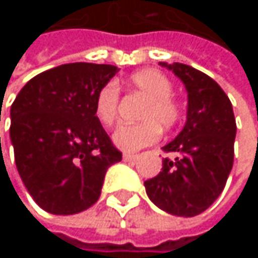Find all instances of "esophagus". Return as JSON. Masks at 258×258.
Returning a JSON list of instances; mask_svg holds the SVG:
<instances>
[{"label": "esophagus", "mask_w": 258, "mask_h": 258, "mask_svg": "<svg viewBox=\"0 0 258 258\" xmlns=\"http://www.w3.org/2000/svg\"><path fill=\"white\" fill-rule=\"evenodd\" d=\"M122 158H124V161H133V160H136V155H134V154L125 152V154L122 155Z\"/></svg>", "instance_id": "1"}]
</instances>
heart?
<instances>
[{"label":"heart","instance_id":"1","mask_svg":"<svg viewBox=\"0 0 258 258\" xmlns=\"http://www.w3.org/2000/svg\"><path fill=\"white\" fill-rule=\"evenodd\" d=\"M131 89L146 97L140 109L137 124H122L113 131V143L127 152H136L155 143L161 128L172 130L180 121L182 109L179 101L172 95L173 83L158 70L146 69L133 73L127 82ZM119 86L109 82L95 97V116L104 125H112L118 116Z\"/></svg>","mask_w":258,"mask_h":258}]
</instances>
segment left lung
Wrapping results in <instances>:
<instances>
[{"mask_svg":"<svg viewBox=\"0 0 258 258\" xmlns=\"http://www.w3.org/2000/svg\"><path fill=\"white\" fill-rule=\"evenodd\" d=\"M160 66L172 70L188 91L185 127L163 151L161 172L145 182L151 202L167 214L196 217L223 192L233 167L236 119L227 94L208 75L186 66Z\"/></svg>","mask_w":258,"mask_h":258,"instance_id":"1","label":"left lung"}]
</instances>
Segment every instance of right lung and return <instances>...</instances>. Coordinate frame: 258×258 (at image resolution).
<instances>
[{
    "instance_id": "obj_1",
    "label": "right lung",
    "mask_w": 258,
    "mask_h": 258,
    "mask_svg": "<svg viewBox=\"0 0 258 258\" xmlns=\"http://www.w3.org/2000/svg\"><path fill=\"white\" fill-rule=\"evenodd\" d=\"M116 72L109 64H64L31 79L12 104L18 172L49 214L73 215L91 208L107 169L122 160L95 116V97Z\"/></svg>"
}]
</instances>
